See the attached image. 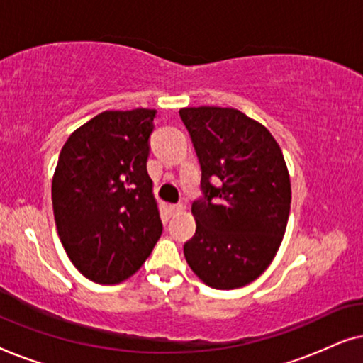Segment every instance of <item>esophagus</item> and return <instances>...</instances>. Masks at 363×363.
Wrapping results in <instances>:
<instances>
[{"mask_svg": "<svg viewBox=\"0 0 363 363\" xmlns=\"http://www.w3.org/2000/svg\"><path fill=\"white\" fill-rule=\"evenodd\" d=\"M170 211L172 213H182V211H185V206H183V205H170Z\"/></svg>", "mask_w": 363, "mask_h": 363, "instance_id": "esophagus-1", "label": "esophagus"}]
</instances>
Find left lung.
Returning <instances> with one entry per match:
<instances>
[{"label":"left lung","mask_w":363,"mask_h":363,"mask_svg":"<svg viewBox=\"0 0 363 363\" xmlns=\"http://www.w3.org/2000/svg\"><path fill=\"white\" fill-rule=\"evenodd\" d=\"M180 117L201 167L196 231L183 246L186 262L215 289L259 277L284 236L291 180L274 137L230 107H186Z\"/></svg>","instance_id":"obj_1"}]
</instances>
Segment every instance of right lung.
I'll return each instance as SVG.
<instances>
[{
  "mask_svg": "<svg viewBox=\"0 0 363 363\" xmlns=\"http://www.w3.org/2000/svg\"><path fill=\"white\" fill-rule=\"evenodd\" d=\"M152 108L107 111L64 143L52 178L57 235L79 272L117 284L150 256L162 220L147 173Z\"/></svg>",
  "mask_w": 363,
  "mask_h": 363,
  "instance_id": "obj_1",
  "label": "right lung"
}]
</instances>
